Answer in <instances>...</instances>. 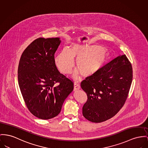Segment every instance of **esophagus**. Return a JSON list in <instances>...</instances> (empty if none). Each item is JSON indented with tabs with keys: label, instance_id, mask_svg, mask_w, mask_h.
<instances>
[{
	"label": "esophagus",
	"instance_id": "1",
	"mask_svg": "<svg viewBox=\"0 0 148 148\" xmlns=\"http://www.w3.org/2000/svg\"><path fill=\"white\" fill-rule=\"evenodd\" d=\"M80 89V86H79V84L78 82H75L74 83V91H77L79 89Z\"/></svg>",
	"mask_w": 148,
	"mask_h": 148
}]
</instances>
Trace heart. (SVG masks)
Segmentation results:
<instances>
[{"instance_id":"1","label":"heart","mask_w":148,"mask_h":148,"mask_svg":"<svg viewBox=\"0 0 148 148\" xmlns=\"http://www.w3.org/2000/svg\"><path fill=\"white\" fill-rule=\"evenodd\" d=\"M109 58L108 51L98 45L84 46L75 45L69 49L60 51L56 58V62L61 72L70 73L75 66V59H77V67L84 77L95 75L106 64ZM78 72L74 75L79 76Z\"/></svg>"}]
</instances>
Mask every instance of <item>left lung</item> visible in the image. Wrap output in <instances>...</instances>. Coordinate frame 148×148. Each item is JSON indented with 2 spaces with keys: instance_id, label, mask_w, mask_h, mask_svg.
<instances>
[{
  "instance_id": "8db88e82",
  "label": "left lung",
  "mask_w": 148,
  "mask_h": 148,
  "mask_svg": "<svg viewBox=\"0 0 148 148\" xmlns=\"http://www.w3.org/2000/svg\"><path fill=\"white\" fill-rule=\"evenodd\" d=\"M132 76V65L126 56L122 55L83 80L81 87L88 96L82 107L84 117L100 123L114 116L127 98Z\"/></svg>"
}]
</instances>
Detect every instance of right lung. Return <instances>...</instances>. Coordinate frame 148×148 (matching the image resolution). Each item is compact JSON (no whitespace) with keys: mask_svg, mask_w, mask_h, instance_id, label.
<instances>
[{"mask_svg":"<svg viewBox=\"0 0 148 148\" xmlns=\"http://www.w3.org/2000/svg\"><path fill=\"white\" fill-rule=\"evenodd\" d=\"M58 38H39L23 51L18 68L20 90L30 112L41 119L58 115L73 82L57 69L54 54Z\"/></svg>","mask_w":148,"mask_h":148,"instance_id":"obj_1","label":"right lung"}]
</instances>
